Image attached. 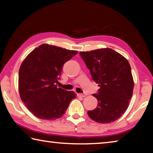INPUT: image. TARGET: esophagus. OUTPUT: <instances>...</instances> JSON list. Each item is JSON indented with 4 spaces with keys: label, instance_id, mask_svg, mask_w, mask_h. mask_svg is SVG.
<instances>
[{
    "label": "esophagus",
    "instance_id": "obj_1",
    "mask_svg": "<svg viewBox=\"0 0 153 153\" xmlns=\"http://www.w3.org/2000/svg\"><path fill=\"white\" fill-rule=\"evenodd\" d=\"M78 96H79V97H80L84 98V97H86V94H79Z\"/></svg>",
    "mask_w": 153,
    "mask_h": 153
}]
</instances>
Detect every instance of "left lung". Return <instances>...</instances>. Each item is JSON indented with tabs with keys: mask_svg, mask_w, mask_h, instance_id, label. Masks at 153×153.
Segmentation results:
<instances>
[{
	"mask_svg": "<svg viewBox=\"0 0 153 153\" xmlns=\"http://www.w3.org/2000/svg\"><path fill=\"white\" fill-rule=\"evenodd\" d=\"M92 80L100 88L93 96L97 107L88 111L90 119L96 122H113L125 113L132 97L134 80L128 61L111 48L80 52Z\"/></svg>",
	"mask_w": 153,
	"mask_h": 153,
	"instance_id": "obj_1",
	"label": "left lung"
}]
</instances>
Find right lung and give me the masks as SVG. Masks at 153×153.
Listing matches in <instances>:
<instances>
[{"label": "right lung", "instance_id": "right-lung-1", "mask_svg": "<svg viewBox=\"0 0 153 153\" xmlns=\"http://www.w3.org/2000/svg\"><path fill=\"white\" fill-rule=\"evenodd\" d=\"M77 54L76 51L49 45H41L27 55L19 71L21 99L38 118L55 120L65 113L73 91L56 87L63 66Z\"/></svg>", "mask_w": 153, "mask_h": 153}]
</instances>
